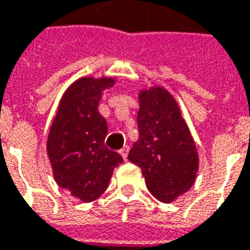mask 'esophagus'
I'll return each instance as SVG.
<instances>
[{"instance_id": "esophagus-1", "label": "esophagus", "mask_w": 250, "mask_h": 250, "mask_svg": "<svg viewBox=\"0 0 250 250\" xmlns=\"http://www.w3.org/2000/svg\"><path fill=\"white\" fill-rule=\"evenodd\" d=\"M128 151H129L128 146H125L124 148H121V150H120V154H121L122 158H124V160H126V157H128Z\"/></svg>"}]
</instances>
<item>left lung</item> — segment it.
Returning <instances> with one entry per match:
<instances>
[{"instance_id": "8db88e82", "label": "left lung", "mask_w": 250, "mask_h": 250, "mask_svg": "<svg viewBox=\"0 0 250 250\" xmlns=\"http://www.w3.org/2000/svg\"><path fill=\"white\" fill-rule=\"evenodd\" d=\"M139 140L128 160L142 169L155 198L169 204L191 188L198 170V154L177 103L162 88L140 93Z\"/></svg>"}]
</instances>
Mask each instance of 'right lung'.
Masks as SVG:
<instances>
[{
    "mask_svg": "<svg viewBox=\"0 0 250 250\" xmlns=\"http://www.w3.org/2000/svg\"><path fill=\"white\" fill-rule=\"evenodd\" d=\"M113 85V78L75 81L60 100L49 130L46 151L55 180L83 202L105 191L114 168L122 162L104 145L108 126L98 111L103 90Z\"/></svg>",
    "mask_w": 250,
    "mask_h": 250,
    "instance_id": "obj_1",
    "label": "right lung"
}]
</instances>
